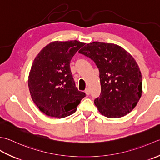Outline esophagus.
<instances>
[{
    "instance_id": "esophagus-1",
    "label": "esophagus",
    "mask_w": 160,
    "mask_h": 160,
    "mask_svg": "<svg viewBox=\"0 0 160 160\" xmlns=\"http://www.w3.org/2000/svg\"><path fill=\"white\" fill-rule=\"evenodd\" d=\"M85 93L86 94V95H89L90 93V91L89 88H86V90H85Z\"/></svg>"
}]
</instances>
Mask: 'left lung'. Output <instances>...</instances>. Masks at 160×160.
Instances as JSON below:
<instances>
[{"instance_id":"obj_1","label":"left lung","mask_w":160,"mask_h":160,"mask_svg":"<svg viewBox=\"0 0 160 160\" xmlns=\"http://www.w3.org/2000/svg\"><path fill=\"white\" fill-rule=\"evenodd\" d=\"M99 70L101 94L94 104L102 115L119 118L131 112L142 93V77L135 58L115 43L94 41L79 51Z\"/></svg>"}]
</instances>
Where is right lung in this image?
Wrapping results in <instances>:
<instances>
[{"mask_svg": "<svg viewBox=\"0 0 160 160\" xmlns=\"http://www.w3.org/2000/svg\"><path fill=\"white\" fill-rule=\"evenodd\" d=\"M85 43L55 41L34 58L28 77L32 99L45 115L61 119L76 112L86 94L78 90L70 71L73 56Z\"/></svg>", "mask_w": 160, "mask_h": 160, "instance_id": "1", "label": "right lung"}]
</instances>
